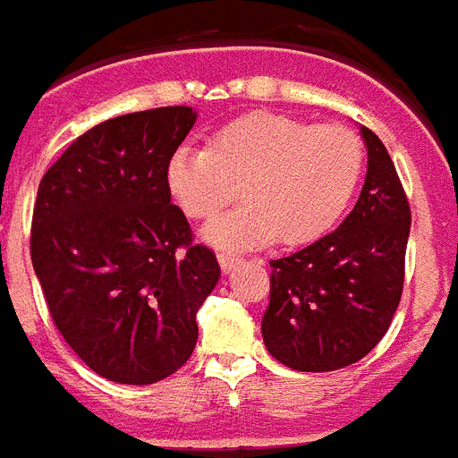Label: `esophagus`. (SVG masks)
<instances>
[{
  "label": "esophagus",
  "instance_id": "34e87169",
  "mask_svg": "<svg viewBox=\"0 0 458 458\" xmlns=\"http://www.w3.org/2000/svg\"><path fill=\"white\" fill-rule=\"evenodd\" d=\"M217 261H220L222 273H232L233 268L241 264V257L233 255V252H220V255H217Z\"/></svg>",
  "mask_w": 458,
  "mask_h": 458
}]
</instances>
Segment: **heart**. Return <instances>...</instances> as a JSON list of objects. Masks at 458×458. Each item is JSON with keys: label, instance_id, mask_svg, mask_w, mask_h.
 <instances>
[{"label": "heart", "instance_id": "heart-1", "mask_svg": "<svg viewBox=\"0 0 458 458\" xmlns=\"http://www.w3.org/2000/svg\"><path fill=\"white\" fill-rule=\"evenodd\" d=\"M363 143L343 124H310L280 113H250L210 136L206 150L181 146L166 187L191 220H208L238 194L236 210L203 226L213 248H259L280 236L308 245L338 225L363 174Z\"/></svg>", "mask_w": 458, "mask_h": 458}]
</instances>
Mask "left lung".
Here are the masks:
<instances>
[{"mask_svg": "<svg viewBox=\"0 0 458 458\" xmlns=\"http://www.w3.org/2000/svg\"><path fill=\"white\" fill-rule=\"evenodd\" d=\"M369 150L357 206L329 236L271 261L264 345L280 363L327 373L357 363L382 341L403 292L410 206L382 140Z\"/></svg>", "mask_w": 458, "mask_h": 458, "instance_id": "obj_1", "label": "left lung"}]
</instances>
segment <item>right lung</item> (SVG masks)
<instances>
[{
  "label": "right lung",
  "instance_id": "1",
  "mask_svg": "<svg viewBox=\"0 0 458 458\" xmlns=\"http://www.w3.org/2000/svg\"><path fill=\"white\" fill-rule=\"evenodd\" d=\"M194 123L190 106L111 117L38 185L32 264L43 296L62 338L111 382L152 385L181 369L220 280L166 187V164Z\"/></svg>",
  "mask_w": 458,
  "mask_h": 458
}]
</instances>
